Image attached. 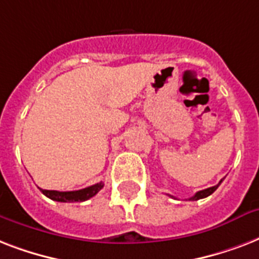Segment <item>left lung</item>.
Returning <instances> with one entry per match:
<instances>
[{
  "label": "left lung",
  "mask_w": 259,
  "mask_h": 259,
  "mask_svg": "<svg viewBox=\"0 0 259 259\" xmlns=\"http://www.w3.org/2000/svg\"><path fill=\"white\" fill-rule=\"evenodd\" d=\"M222 181H223V180L219 181V184H218V185H213V187H209V188H207V189L199 191V192L195 193V195H193V196L191 197L189 200H199V199H204V197L209 196L211 193H213V192H215V191H217V188H218V187H219V185H221ZM169 196H170V195H169ZM170 197H173V196H170Z\"/></svg>",
  "instance_id": "1"
}]
</instances>
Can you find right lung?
<instances>
[{"label": "right lung", "mask_w": 259, "mask_h": 259, "mask_svg": "<svg viewBox=\"0 0 259 259\" xmlns=\"http://www.w3.org/2000/svg\"><path fill=\"white\" fill-rule=\"evenodd\" d=\"M103 188V183H97V184L87 187V188L79 189V191H67V192H60V191H48V189H41L47 197H50L55 201H62V203H74V201H84L89 200L90 197L95 196L101 189Z\"/></svg>", "instance_id": "add662e5"}]
</instances>
